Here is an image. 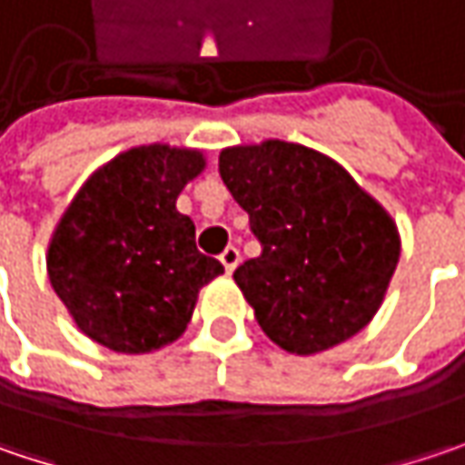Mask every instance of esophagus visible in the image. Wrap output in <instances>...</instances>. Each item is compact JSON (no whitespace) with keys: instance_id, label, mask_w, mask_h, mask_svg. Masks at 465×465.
Returning a JSON list of instances; mask_svg holds the SVG:
<instances>
[{"instance_id":"obj_1","label":"esophagus","mask_w":465,"mask_h":465,"mask_svg":"<svg viewBox=\"0 0 465 465\" xmlns=\"http://www.w3.org/2000/svg\"><path fill=\"white\" fill-rule=\"evenodd\" d=\"M239 260H242V255H239V250H236L233 244H229V247L221 252V262H223V268H226L229 273H232L233 268L239 265Z\"/></svg>"}]
</instances>
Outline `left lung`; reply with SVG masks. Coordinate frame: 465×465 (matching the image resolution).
I'll use <instances>...</instances> for the list:
<instances>
[{
    "mask_svg": "<svg viewBox=\"0 0 465 465\" xmlns=\"http://www.w3.org/2000/svg\"><path fill=\"white\" fill-rule=\"evenodd\" d=\"M218 171L262 247L233 282L268 340L313 355L369 326L400 260L390 213L340 163L282 139L229 147Z\"/></svg>",
    "mask_w": 465,
    "mask_h": 465,
    "instance_id": "8db88e82",
    "label": "left lung"
}]
</instances>
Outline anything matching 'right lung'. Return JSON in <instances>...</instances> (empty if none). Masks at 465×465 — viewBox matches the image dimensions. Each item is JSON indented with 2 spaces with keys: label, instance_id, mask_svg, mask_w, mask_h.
<instances>
[{
  "label": "right lung",
  "instance_id": "obj_1",
  "mask_svg": "<svg viewBox=\"0 0 465 465\" xmlns=\"http://www.w3.org/2000/svg\"><path fill=\"white\" fill-rule=\"evenodd\" d=\"M203 168L200 150L144 144L113 157L73 197L52 233L46 273L89 340L139 355L183 334L200 289L223 273L176 210Z\"/></svg>",
  "mask_w": 465,
  "mask_h": 465
}]
</instances>
